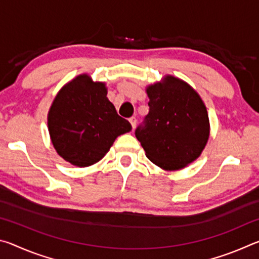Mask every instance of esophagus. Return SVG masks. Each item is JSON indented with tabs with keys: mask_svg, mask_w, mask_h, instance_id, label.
<instances>
[{
	"mask_svg": "<svg viewBox=\"0 0 259 259\" xmlns=\"http://www.w3.org/2000/svg\"><path fill=\"white\" fill-rule=\"evenodd\" d=\"M129 121H130V123H131V126H133V129H135L136 128V124H137V119H136L135 116H131L130 119H129Z\"/></svg>",
	"mask_w": 259,
	"mask_h": 259,
	"instance_id": "esophagus-1",
	"label": "esophagus"
}]
</instances>
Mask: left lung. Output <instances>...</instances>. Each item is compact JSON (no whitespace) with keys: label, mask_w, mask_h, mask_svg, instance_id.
<instances>
[{"label":"left lung","mask_w":259,"mask_h":259,"mask_svg":"<svg viewBox=\"0 0 259 259\" xmlns=\"http://www.w3.org/2000/svg\"><path fill=\"white\" fill-rule=\"evenodd\" d=\"M147 115L135 135L153 163L178 170L198 159L209 137V119L202 99L179 78L147 88Z\"/></svg>","instance_id":"1"}]
</instances>
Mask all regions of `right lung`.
Masks as SVG:
<instances>
[{"mask_svg": "<svg viewBox=\"0 0 259 259\" xmlns=\"http://www.w3.org/2000/svg\"><path fill=\"white\" fill-rule=\"evenodd\" d=\"M102 82L80 75L67 83L52 103L48 126L56 151L69 163L88 166L102 160L117 136L131 124L116 113Z\"/></svg>", "mask_w": 259, "mask_h": 259, "instance_id": "obj_1", "label": "right lung"}]
</instances>
